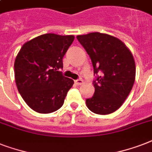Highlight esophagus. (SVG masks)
Returning a JSON list of instances; mask_svg holds the SVG:
<instances>
[{
	"label": "esophagus",
	"instance_id": "1",
	"mask_svg": "<svg viewBox=\"0 0 152 152\" xmlns=\"http://www.w3.org/2000/svg\"><path fill=\"white\" fill-rule=\"evenodd\" d=\"M75 83H76V85H81V84H83V81L81 80V79H80V80H75Z\"/></svg>",
	"mask_w": 152,
	"mask_h": 152
}]
</instances>
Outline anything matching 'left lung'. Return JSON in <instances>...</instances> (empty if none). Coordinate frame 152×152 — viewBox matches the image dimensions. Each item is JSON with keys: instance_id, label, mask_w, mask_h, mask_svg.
<instances>
[{"instance_id": "1", "label": "left lung", "mask_w": 152, "mask_h": 152, "mask_svg": "<svg viewBox=\"0 0 152 152\" xmlns=\"http://www.w3.org/2000/svg\"><path fill=\"white\" fill-rule=\"evenodd\" d=\"M90 56L94 73L95 93L86 100L93 113L106 115L120 108L129 95L136 77V64L130 50L120 39L99 32L77 35Z\"/></svg>"}]
</instances>
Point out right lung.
Masks as SVG:
<instances>
[{
	"instance_id": "obj_1",
	"label": "right lung",
	"mask_w": 152,
	"mask_h": 152,
	"mask_svg": "<svg viewBox=\"0 0 152 152\" xmlns=\"http://www.w3.org/2000/svg\"><path fill=\"white\" fill-rule=\"evenodd\" d=\"M75 37L45 34L25 42L15 57L16 87L30 108L50 113L63 106L74 81L59 71Z\"/></svg>"
}]
</instances>
